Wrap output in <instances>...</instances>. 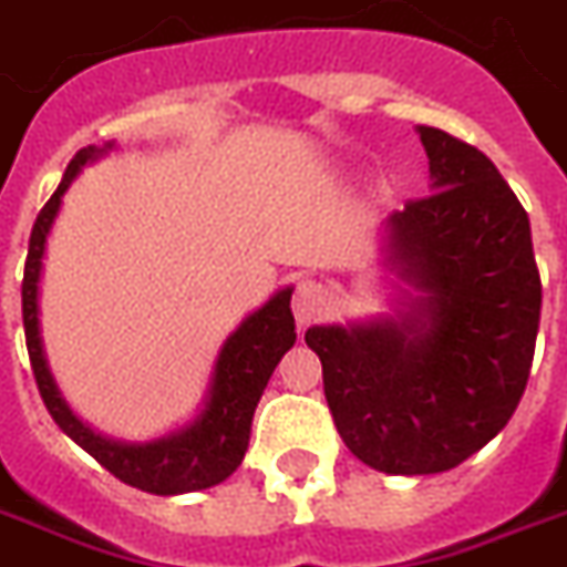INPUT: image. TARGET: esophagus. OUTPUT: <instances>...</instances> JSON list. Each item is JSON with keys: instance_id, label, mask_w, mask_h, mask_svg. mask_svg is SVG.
<instances>
[{"instance_id": "34e87169", "label": "esophagus", "mask_w": 567, "mask_h": 567, "mask_svg": "<svg viewBox=\"0 0 567 567\" xmlns=\"http://www.w3.org/2000/svg\"><path fill=\"white\" fill-rule=\"evenodd\" d=\"M324 307H328V292L322 284L313 278L298 280L296 296H292V313H296L298 324L316 322L324 313Z\"/></svg>"}]
</instances>
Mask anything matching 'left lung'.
Instances as JSON below:
<instances>
[{
  "label": "left lung",
  "mask_w": 567,
  "mask_h": 567,
  "mask_svg": "<svg viewBox=\"0 0 567 567\" xmlns=\"http://www.w3.org/2000/svg\"><path fill=\"white\" fill-rule=\"evenodd\" d=\"M432 195L384 221V266L405 280L393 316L313 324L324 399L372 471L458 467L524 396L542 319L529 215L473 144L416 126Z\"/></svg>",
  "instance_id": "1"
}]
</instances>
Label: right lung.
<instances>
[{
  "instance_id": "right-lung-1",
  "label": "right lung",
  "mask_w": 567,
  "mask_h": 567,
  "mask_svg": "<svg viewBox=\"0 0 567 567\" xmlns=\"http://www.w3.org/2000/svg\"><path fill=\"white\" fill-rule=\"evenodd\" d=\"M112 147H115L112 142L105 147H94V144L82 147L70 159L55 195L47 200L32 227L23 275V328L34 381L41 390L43 405L59 423L61 432L73 437L87 455H94L96 462L121 482L147 491V494H159V497L213 488L243 464L248 441H251V420L257 402H260L262 390L269 384L280 358L296 343V319H292V307H289L292 287L278 289L260 310H254L248 319H243V324L224 340L221 352L215 358L213 379L206 388L204 408L192 423L147 443L112 441L82 423L61 396L47 354H43L38 298H41L47 236H50L52 221L61 209V197L87 162L100 159Z\"/></svg>"
}]
</instances>
